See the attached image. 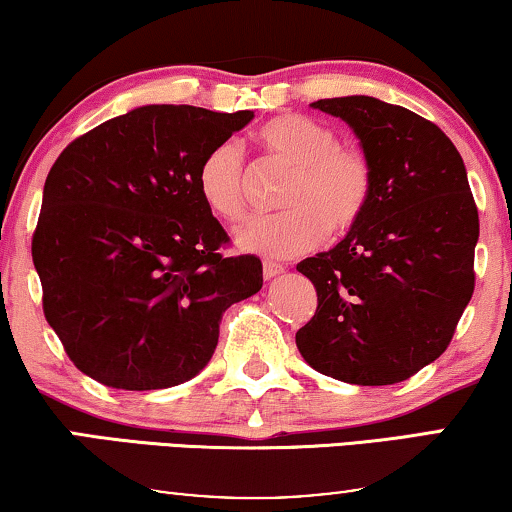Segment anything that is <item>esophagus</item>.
I'll use <instances>...</instances> for the list:
<instances>
[{"label": "esophagus", "instance_id": "esophagus-1", "mask_svg": "<svg viewBox=\"0 0 512 512\" xmlns=\"http://www.w3.org/2000/svg\"><path fill=\"white\" fill-rule=\"evenodd\" d=\"M282 272H284V265H279L275 261H263V275H265V279H272V277L282 275Z\"/></svg>", "mask_w": 512, "mask_h": 512}]
</instances>
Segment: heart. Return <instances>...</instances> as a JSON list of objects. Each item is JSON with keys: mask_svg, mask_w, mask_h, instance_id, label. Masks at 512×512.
Returning a JSON list of instances; mask_svg holds the SVG:
<instances>
[{"mask_svg": "<svg viewBox=\"0 0 512 512\" xmlns=\"http://www.w3.org/2000/svg\"><path fill=\"white\" fill-rule=\"evenodd\" d=\"M265 156L291 167L279 214L251 216L235 230L237 247L261 256L303 254L324 235H347L359 226L373 200L375 174L370 158L345 146L331 125L303 114L270 118L256 132ZM209 212L235 221L247 207V167L240 146L221 142L205 153L195 174Z\"/></svg>", "mask_w": 512, "mask_h": 512, "instance_id": "b5f03b06", "label": "heart"}]
</instances>
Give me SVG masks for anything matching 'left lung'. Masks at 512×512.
Segmentation results:
<instances>
[{
    "label": "left lung",
    "instance_id": "obj_1",
    "mask_svg": "<svg viewBox=\"0 0 512 512\" xmlns=\"http://www.w3.org/2000/svg\"><path fill=\"white\" fill-rule=\"evenodd\" d=\"M312 107L349 123L375 186L359 226L298 263L317 312L296 345L333 380L403 382L445 352L475 289L480 221L464 160L436 123L398 104L352 95Z\"/></svg>",
    "mask_w": 512,
    "mask_h": 512
}]
</instances>
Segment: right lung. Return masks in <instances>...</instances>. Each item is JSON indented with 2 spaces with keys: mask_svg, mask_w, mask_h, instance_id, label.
Wrapping results in <instances>:
<instances>
[{
  "mask_svg": "<svg viewBox=\"0 0 512 512\" xmlns=\"http://www.w3.org/2000/svg\"><path fill=\"white\" fill-rule=\"evenodd\" d=\"M254 111L149 104L76 137L46 177L32 261L41 305L76 368L128 391L191 380L212 359L221 314L263 286L195 174Z\"/></svg>",
  "mask_w": 512,
  "mask_h": 512,
  "instance_id": "obj_1",
  "label": "right lung"
}]
</instances>
